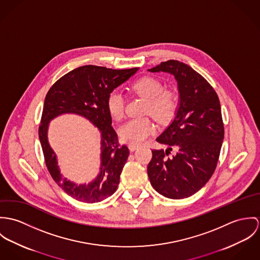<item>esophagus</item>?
<instances>
[{"mask_svg":"<svg viewBox=\"0 0 260 260\" xmlns=\"http://www.w3.org/2000/svg\"><path fill=\"white\" fill-rule=\"evenodd\" d=\"M138 148H139V145H137V144H128V149L131 151H134V150H136Z\"/></svg>","mask_w":260,"mask_h":260,"instance_id":"1","label":"esophagus"}]
</instances>
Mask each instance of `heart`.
I'll return each instance as SVG.
<instances>
[{"instance_id": "obj_1", "label": "heart", "mask_w": 260, "mask_h": 260, "mask_svg": "<svg viewBox=\"0 0 260 260\" xmlns=\"http://www.w3.org/2000/svg\"><path fill=\"white\" fill-rule=\"evenodd\" d=\"M132 89L147 99L145 113L166 120L173 116L177 107V98L171 90H165L161 81L153 77H143L133 83ZM107 110L115 120L124 116V98L119 89H113L107 98ZM155 123L147 116L127 120L118 128L120 140L126 144H141L155 133Z\"/></svg>"}]
</instances>
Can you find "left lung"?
I'll return each instance as SVG.
<instances>
[{
  "mask_svg": "<svg viewBox=\"0 0 260 260\" xmlns=\"http://www.w3.org/2000/svg\"><path fill=\"white\" fill-rule=\"evenodd\" d=\"M174 76L179 105L168 128L156 139L168 149H153L147 166L152 187L166 198L180 200L198 192L214 173L224 138L217 93L192 68L170 59L148 70ZM173 148L177 153L168 154Z\"/></svg>",
  "mask_w": 260,
  "mask_h": 260,
  "instance_id": "left-lung-1",
  "label": "left lung"
}]
</instances>
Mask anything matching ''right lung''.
<instances>
[{"instance_id":"add662e5","label":"right lung","mask_w":260,"mask_h":260,"mask_svg":"<svg viewBox=\"0 0 260 260\" xmlns=\"http://www.w3.org/2000/svg\"><path fill=\"white\" fill-rule=\"evenodd\" d=\"M139 68L113 70L83 66L64 76L49 89L44 104L39 138L48 171L58 186L79 202H100L115 193L119 176L129 154L126 145L118 144L112 116L107 110L108 94L127 81ZM62 113H76L88 119L101 133V168L97 178L88 185H77L59 173L56 157L47 142L49 121Z\"/></svg>"}]
</instances>
